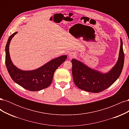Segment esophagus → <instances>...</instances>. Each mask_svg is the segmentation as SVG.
<instances>
[{
  "mask_svg": "<svg viewBox=\"0 0 129 129\" xmlns=\"http://www.w3.org/2000/svg\"><path fill=\"white\" fill-rule=\"evenodd\" d=\"M75 56V54L74 53H71L69 54V57L70 58H72Z\"/></svg>",
  "mask_w": 129,
  "mask_h": 129,
  "instance_id": "1",
  "label": "esophagus"
}]
</instances>
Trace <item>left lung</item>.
I'll return each mask as SVG.
<instances>
[{
	"label": "left lung",
	"mask_w": 129,
	"mask_h": 129,
	"mask_svg": "<svg viewBox=\"0 0 129 129\" xmlns=\"http://www.w3.org/2000/svg\"><path fill=\"white\" fill-rule=\"evenodd\" d=\"M124 53L120 39L119 57L116 64L110 71L103 74L88 67L81 61L72 59V74L76 86L88 92L98 93L107 89L119 77L123 68Z\"/></svg>",
	"instance_id": "left-lung-1"
}]
</instances>
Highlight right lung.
I'll use <instances>...</instances> for the list:
<instances>
[{
	"label": "right lung",
	"mask_w": 129,
	"mask_h": 129,
	"mask_svg": "<svg viewBox=\"0 0 129 129\" xmlns=\"http://www.w3.org/2000/svg\"><path fill=\"white\" fill-rule=\"evenodd\" d=\"M17 33L15 32L10 36L5 48V63L12 79L22 87L32 91H39L48 87L52 82L54 72L67 59V55L54 58L33 71H25L19 69L13 64L9 53L10 42Z\"/></svg>",
	"instance_id": "add662e5"
}]
</instances>
